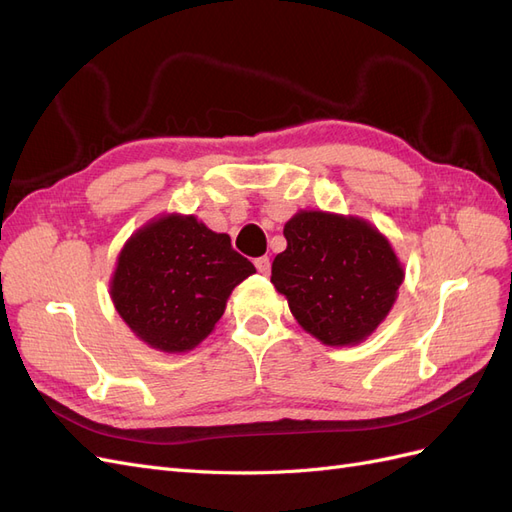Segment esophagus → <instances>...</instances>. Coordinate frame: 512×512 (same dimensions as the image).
<instances>
[{
	"instance_id": "esophagus-1",
	"label": "esophagus",
	"mask_w": 512,
	"mask_h": 512,
	"mask_svg": "<svg viewBox=\"0 0 512 512\" xmlns=\"http://www.w3.org/2000/svg\"><path fill=\"white\" fill-rule=\"evenodd\" d=\"M254 265H256V269H258L262 275H267V273L271 271V260H269V256H260V258H256V260H254Z\"/></svg>"
}]
</instances>
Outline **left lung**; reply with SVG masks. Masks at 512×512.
<instances>
[{
    "label": "left lung",
    "instance_id": "1",
    "mask_svg": "<svg viewBox=\"0 0 512 512\" xmlns=\"http://www.w3.org/2000/svg\"><path fill=\"white\" fill-rule=\"evenodd\" d=\"M271 267L301 327L329 346L359 344L391 312L404 282L395 252L363 220L301 211L284 226Z\"/></svg>",
    "mask_w": 512,
    "mask_h": 512
}]
</instances>
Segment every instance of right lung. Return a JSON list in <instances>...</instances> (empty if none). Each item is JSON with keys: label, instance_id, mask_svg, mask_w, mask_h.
<instances>
[{"label": "right lung", "instance_id": "right-lung-1", "mask_svg": "<svg viewBox=\"0 0 512 512\" xmlns=\"http://www.w3.org/2000/svg\"><path fill=\"white\" fill-rule=\"evenodd\" d=\"M256 273L196 218L166 215L126 243L113 275V303L151 348L185 352L213 331L232 288Z\"/></svg>", "mask_w": 512, "mask_h": 512}]
</instances>
